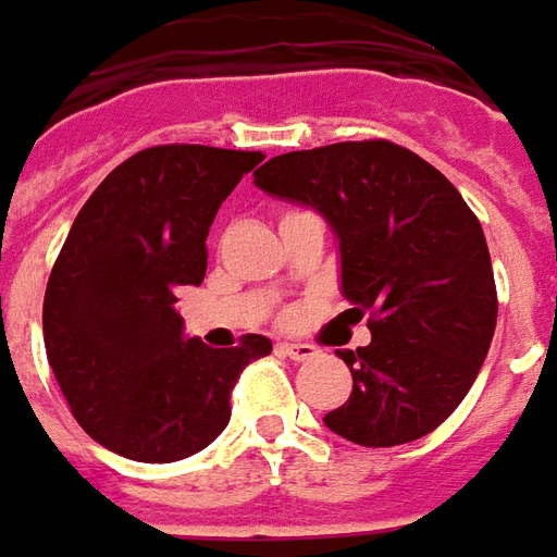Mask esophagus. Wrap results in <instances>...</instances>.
<instances>
[{"label": "esophagus", "mask_w": 557, "mask_h": 557, "mask_svg": "<svg viewBox=\"0 0 557 557\" xmlns=\"http://www.w3.org/2000/svg\"><path fill=\"white\" fill-rule=\"evenodd\" d=\"M280 350L286 354L289 359H295V362H305V359H313L320 350L313 347V344H280Z\"/></svg>", "instance_id": "esophagus-1"}]
</instances>
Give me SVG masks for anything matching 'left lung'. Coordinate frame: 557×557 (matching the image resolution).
<instances>
[{"mask_svg": "<svg viewBox=\"0 0 557 557\" xmlns=\"http://www.w3.org/2000/svg\"><path fill=\"white\" fill-rule=\"evenodd\" d=\"M256 185L326 219L347 313H372V344L335 350L354 389L323 423L366 448L433 433L463 403L497 329L485 231L467 200L387 139L277 154L256 170Z\"/></svg>", "mask_w": 557, "mask_h": 557, "instance_id": "1", "label": "left lung"}]
</instances>
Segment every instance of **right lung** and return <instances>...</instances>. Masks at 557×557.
<instances>
[{
    "label": "right lung",
    "instance_id": "add662e5",
    "mask_svg": "<svg viewBox=\"0 0 557 557\" xmlns=\"http://www.w3.org/2000/svg\"><path fill=\"white\" fill-rule=\"evenodd\" d=\"M262 151L151 146L112 170L78 210L45 289L54 377L94 442L139 463L203 451L231 418V389L271 342L213 350L185 335L183 286L207 274V234Z\"/></svg>",
    "mask_w": 557,
    "mask_h": 557
}]
</instances>
